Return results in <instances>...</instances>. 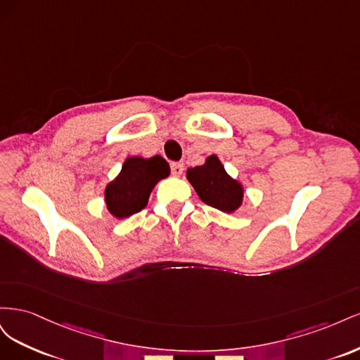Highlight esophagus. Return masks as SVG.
Returning <instances> with one entry per match:
<instances>
[{"label":"esophagus","mask_w":360,"mask_h":360,"mask_svg":"<svg viewBox=\"0 0 360 360\" xmlns=\"http://www.w3.org/2000/svg\"><path fill=\"white\" fill-rule=\"evenodd\" d=\"M183 169H184L183 163H180V162H172V163H171V172H172V176H176V177L181 176Z\"/></svg>","instance_id":"34e87169"}]
</instances>
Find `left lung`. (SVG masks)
I'll use <instances>...</instances> for the list:
<instances>
[{
  "mask_svg": "<svg viewBox=\"0 0 360 360\" xmlns=\"http://www.w3.org/2000/svg\"><path fill=\"white\" fill-rule=\"evenodd\" d=\"M186 177L193 189L197 191L201 201L214 209L233 213L242 205V183L228 176L217 156L212 155L205 159L204 165L189 168L186 171Z\"/></svg>",
  "mask_w": 360,
  "mask_h": 360,
  "instance_id": "8db88e82",
  "label": "left lung"
}]
</instances>
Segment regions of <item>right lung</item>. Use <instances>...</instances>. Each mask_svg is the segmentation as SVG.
Listing matches in <instances>:
<instances>
[{
    "mask_svg": "<svg viewBox=\"0 0 360 360\" xmlns=\"http://www.w3.org/2000/svg\"><path fill=\"white\" fill-rule=\"evenodd\" d=\"M169 176V165L162 156L127 158L118 176L105 189L106 209L117 217L132 216L144 209L156 183Z\"/></svg>",
    "mask_w": 360,
    "mask_h": 360,
    "instance_id": "add662e5",
    "label": "right lung"
}]
</instances>
